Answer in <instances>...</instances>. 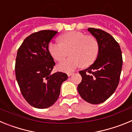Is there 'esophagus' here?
Segmentation results:
<instances>
[{"mask_svg":"<svg viewBox=\"0 0 132 132\" xmlns=\"http://www.w3.org/2000/svg\"><path fill=\"white\" fill-rule=\"evenodd\" d=\"M73 74V73H72V72H71V73H67V75H68V77L71 76Z\"/></svg>","mask_w":132,"mask_h":132,"instance_id":"1","label":"esophagus"}]
</instances>
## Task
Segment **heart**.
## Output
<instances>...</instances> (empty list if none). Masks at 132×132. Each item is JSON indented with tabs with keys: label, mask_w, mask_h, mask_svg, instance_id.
Listing matches in <instances>:
<instances>
[{
	"label": "heart",
	"mask_w": 132,
	"mask_h": 132,
	"mask_svg": "<svg viewBox=\"0 0 132 132\" xmlns=\"http://www.w3.org/2000/svg\"><path fill=\"white\" fill-rule=\"evenodd\" d=\"M60 42H51L48 50L55 60L61 61L68 55L67 59L63 61L57 66L60 71L70 72L80 65L88 67L94 62L99 52V44L93 36H87L77 31H72L60 36Z\"/></svg>",
	"instance_id": "heart-1"
}]
</instances>
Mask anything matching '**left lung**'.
I'll return each mask as SVG.
<instances>
[{"label": "left lung", "instance_id": "obj_1", "mask_svg": "<svg viewBox=\"0 0 132 132\" xmlns=\"http://www.w3.org/2000/svg\"><path fill=\"white\" fill-rule=\"evenodd\" d=\"M88 31L98 40L99 52L94 63L79 71L82 80L77 90L86 102L98 104L106 101L116 90L123 60L118 43L110 34L93 28H88Z\"/></svg>", "mask_w": 132, "mask_h": 132}]
</instances>
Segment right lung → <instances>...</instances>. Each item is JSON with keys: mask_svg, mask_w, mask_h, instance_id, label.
<instances>
[{"mask_svg": "<svg viewBox=\"0 0 132 132\" xmlns=\"http://www.w3.org/2000/svg\"><path fill=\"white\" fill-rule=\"evenodd\" d=\"M57 32L49 30L33 33L18 50L16 80L23 97L35 108L44 109L53 105L59 98L61 84L68 78L62 72L51 73L55 63L48 45Z\"/></svg>", "mask_w": 132, "mask_h": 132, "instance_id": "right-lung-1", "label": "right lung"}]
</instances>
